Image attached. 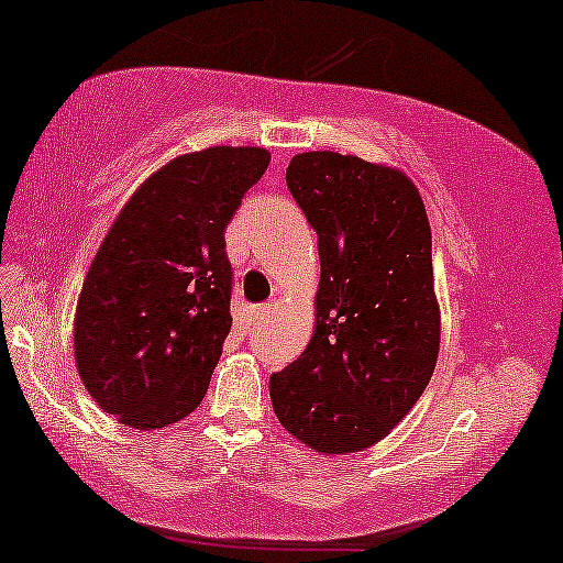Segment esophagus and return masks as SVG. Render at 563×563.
<instances>
[{
	"label": "esophagus",
	"instance_id": "34e87169",
	"mask_svg": "<svg viewBox=\"0 0 563 563\" xmlns=\"http://www.w3.org/2000/svg\"><path fill=\"white\" fill-rule=\"evenodd\" d=\"M272 307H274V305H258V307L254 309V322H264V319L269 317Z\"/></svg>",
	"mask_w": 563,
	"mask_h": 563
}]
</instances>
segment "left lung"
I'll list each match as a JSON object with an SVG mask.
<instances>
[{"label": "left lung", "mask_w": 563, "mask_h": 563, "mask_svg": "<svg viewBox=\"0 0 563 563\" xmlns=\"http://www.w3.org/2000/svg\"><path fill=\"white\" fill-rule=\"evenodd\" d=\"M287 186L317 231V324L269 393L276 418L317 453L383 440L426 390L440 350L432 239L405 173L354 155H294Z\"/></svg>", "instance_id": "8db88e82"}]
</instances>
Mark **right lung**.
I'll return each instance as SVG.
<instances>
[{"label":"right lung","instance_id":"right-lung-1","mask_svg":"<svg viewBox=\"0 0 563 563\" xmlns=\"http://www.w3.org/2000/svg\"><path fill=\"white\" fill-rule=\"evenodd\" d=\"M269 158L246 145L178 155L131 196L95 254L75 362L123 426L166 428L201 405L231 330L223 231Z\"/></svg>","mask_w":563,"mask_h":563}]
</instances>
